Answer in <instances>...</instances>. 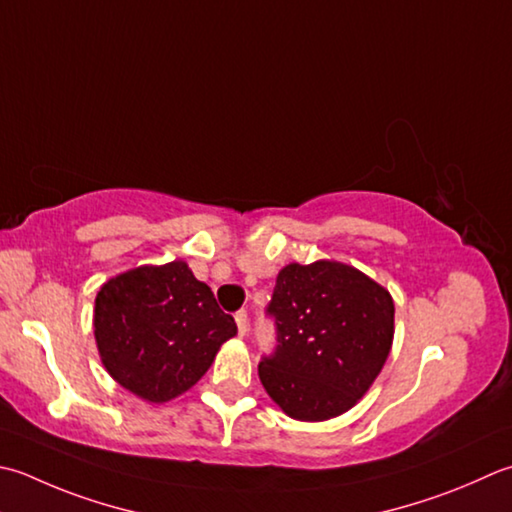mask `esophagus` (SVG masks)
<instances>
[{
	"label": "esophagus",
	"mask_w": 512,
	"mask_h": 512,
	"mask_svg": "<svg viewBox=\"0 0 512 512\" xmlns=\"http://www.w3.org/2000/svg\"><path fill=\"white\" fill-rule=\"evenodd\" d=\"M235 322H237V330H239V335H246V330H248V313L246 310H239V313H235Z\"/></svg>",
	"instance_id": "esophagus-1"
}]
</instances>
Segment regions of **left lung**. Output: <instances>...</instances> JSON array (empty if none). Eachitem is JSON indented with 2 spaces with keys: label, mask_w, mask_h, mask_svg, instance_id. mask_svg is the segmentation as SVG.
I'll use <instances>...</instances> for the list:
<instances>
[{
  "label": "left lung",
  "mask_w": 512,
  "mask_h": 512,
  "mask_svg": "<svg viewBox=\"0 0 512 512\" xmlns=\"http://www.w3.org/2000/svg\"><path fill=\"white\" fill-rule=\"evenodd\" d=\"M266 315L275 319L277 346L259 362V379L299 422H324L353 408L393 346L388 290L362 270L328 259L279 270Z\"/></svg>",
  "instance_id": "left-lung-1"
}]
</instances>
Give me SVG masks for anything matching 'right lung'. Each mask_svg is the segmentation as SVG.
I'll use <instances>...</instances> for the list:
<instances>
[{
  "label": "right lung",
  "instance_id": "right-lung-1",
  "mask_svg": "<svg viewBox=\"0 0 512 512\" xmlns=\"http://www.w3.org/2000/svg\"><path fill=\"white\" fill-rule=\"evenodd\" d=\"M95 342L108 375L153 404L186 393L204 377L235 319L186 262L139 266L95 297Z\"/></svg>",
  "mask_w": 512,
  "mask_h": 512
}]
</instances>
